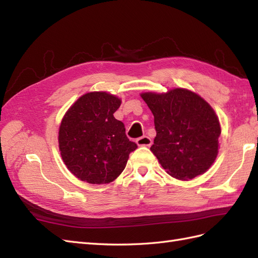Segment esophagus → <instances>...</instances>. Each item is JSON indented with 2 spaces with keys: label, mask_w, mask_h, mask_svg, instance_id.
I'll list each match as a JSON object with an SVG mask.
<instances>
[{
  "label": "esophagus",
  "mask_w": 258,
  "mask_h": 258,
  "mask_svg": "<svg viewBox=\"0 0 258 258\" xmlns=\"http://www.w3.org/2000/svg\"><path fill=\"white\" fill-rule=\"evenodd\" d=\"M136 143H138L139 146H151L152 140L149 136H142V138L136 140Z\"/></svg>",
  "instance_id": "obj_1"
}]
</instances>
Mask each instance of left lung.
<instances>
[{
	"mask_svg": "<svg viewBox=\"0 0 258 258\" xmlns=\"http://www.w3.org/2000/svg\"><path fill=\"white\" fill-rule=\"evenodd\" d=\"M141 96L154 115L156 138L151 151L163 168L184 180L205 173L217 156L221 135L210 104L185 89Z\"/></svg>",
	"mask_w": 258,
	"mask_h": 258,
	"instance_id": "1",
	"label": "left lung"
}]
</instances>
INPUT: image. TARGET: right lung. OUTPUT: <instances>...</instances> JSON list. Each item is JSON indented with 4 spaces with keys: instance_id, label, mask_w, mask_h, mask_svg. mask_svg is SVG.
<instances>
[{
    "instance_id": "1",
    "label": "right lung",
    "mask_w": 258,
    "mask_h": 258,
    "mask_svg": "<svg viewBox=\"0 0 258 258\" xmlns=\"http://www.w3.org/2000/svg\"><path fill=\"white\" fill-rule=\"evenodd\" d=\"M120 100L105 92L81 96L64 115L58 146L65 165L91 184H107L123 172L130 153L138 149L114 117Z\"/></svg>"
}]
</instances>
